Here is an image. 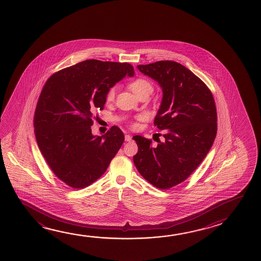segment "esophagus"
Here are the masks:
<instances>
[{
	"mask_svg": "<svg viewBox=\"0 0 261 261\" xmlns=\"http://www.w3.org/2000/svg\"><path fill=\"white\" fill-rule=\"evenodd\" d=\"M124 139H125V141L130 142L132 140V137L130 136V135H125V137H124Z\"/></svg>",
	"mask_w": 261,
	"mask_h": 261,
	"instance_id": "1",
	"label": "esophagus"
}]
</instances>
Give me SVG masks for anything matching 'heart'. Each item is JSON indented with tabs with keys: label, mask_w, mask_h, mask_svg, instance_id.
Wrapping results in <instances>:
<instances>
[{
	"label": "heart",
	"mask_w": 261,
	"mask_h": 261,
	"mask_svg": "<svg viewBox=\"0 0 261 261\" xmlns=\"http://www.w3.org/2000/svg\"><path fill=\"white\" fill-rule=\"evenodd\" d=\"M129 88L132 90L133 93L137 96L138 94L144 93V92H150L151 93L152 90H153V86L148 80H146L145 78H137V79L134 80L129 84ZM116 86H113V87L108 89L107 96H106L107 102H112L114 100L115 96H116ZM134 125H136V124H134Z\"/></svg>",
	"instance_id": "obj_1"
}]
</instances>
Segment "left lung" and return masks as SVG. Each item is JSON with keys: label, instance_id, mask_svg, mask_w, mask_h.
<instances>
[{"label": "left lung", "instance_id": "8db88e82", "mask_svg": "<svg viewBox=\"0 0 261 261\" xmlns=\"http://www.w3.org/2000/svg\"><path fill=\"white\" fill-rule=\"evenodd\" d=\"M137 68L162 87L154 124L165 130V141L153 146L151 139L135 136L133 160L150 184L167 190L187 179L210 152L218 131L216 103L205 83L181 64L158 61Z\"/></svg>", "mask_w": 261, "mask_h": 261}]
</instances>
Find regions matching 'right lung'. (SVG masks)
Instances as JSON below:
<instances>
[{
	"label": "right lung",
	"mask_w": 261,
	"mask_h": 261,
	"mask_svg": "<svg viewBox=\"0 0 261 261\" xmlns=\"http://www.w3.org/2000/svg\"><path fill=\"white\" fill-rule=\"evenodd\" d=\"M134 73L128 63L93 59L53 73L43 86L34 117L36 141L51 171L70 188L98 179L123 145L119 127L94 137L91 126L108 89Z\"/></svg>",
	"instance_id": "obj_1"
}]
</instances>
